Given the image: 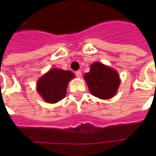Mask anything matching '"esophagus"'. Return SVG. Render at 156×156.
<instances>
[{
	"instance_id": "1",
	"label": "esophagus",
	"mask_w": 156,
	"mask_h": 156,
	"mask_svg": "<svg viewBox=\"0 0 156 156\" xmlns=\"http://www.w3.org/2000/svg\"><path fill=\"white\" fill-rule=\"evenodd\" d=\"M75 74H76V76L78 77V78H80L82 76V73L80 70H78V71H76V73H75Z\"/></svg>"
}]
</instances>
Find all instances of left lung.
Listing matches in <instances>:
<instances>
[{
  "label": "left lung",
  "mask_w": 156,
  "mask_h": 156,
  "mask_svg": "<svg viewBox=\"0 0 156 156\" xmlns=\"http://www.w3.org/2000/svg\"><path fill=\"white\" fill-rule=\"evenodd\" d=\"M83 78L90 93L101 99L113 98L120 84L118 72L98 62L91 65L90 71Z\"/></svg>",
  "instance_id": "obj_1"
}]
</instances>
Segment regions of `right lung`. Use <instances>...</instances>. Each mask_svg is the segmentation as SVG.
I'll return each mask as SVG.
<instances>
[{"mask_svg": "<svg viewBox=\"0 0 156 156\" xmlns=\"http://www.w3.org/2000/svg\"><path fill=\"white\" fill-rule=\"evenodd\" d=\"M73 78L71 71L51 68L37 80V90L44 101L55 104L66 96L68 83Z\"/></svg>", "mask_w": 156, "mask_h": 156, "instance_id": "add662e5", "label": "right lung"}]
</instances>
